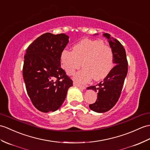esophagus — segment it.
I'll use <instances>...</instances> for the list:
<instances>
[{"label":"esophagus","instance_id":"obj_1","mask_svg":"<svg viewBox=\"0 0 150 150\" xmlns=\"http://www.w3.org/2000/svg\"><path fill=\"white\" fill-rule=\"evenodd\" d=\"M74 86H76V87H79V88L80 89H84L86 88V86L79 84V83H78L77 82H75V81L74 82Z\"/></svg>","mask_w":150,"mask_h":150}]
</instances>
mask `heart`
Wrapping results in <instances>:
<instances>
[{
  "label": "heart",
  "instance_id": "obj_1",
  "mask_svg": "<svg viewBox=\"0 0 150 150\" xmlns=\"http://www.w3.org/2000/svg\"><path fill=\"white\" fill-rule=\"evenodd\" d=\"M62 68L72 75L81 66L83 67L75 75L79 82H86L93 78L95 81L103 79L114 67V55L109 46L102 41L85 39L75 45L73 50L64 49L61 54Z\"/></svg>",
  "mask_w": 150,
  "mask_h": 150
}]
</instances>
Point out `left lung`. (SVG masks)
<instances>
[{
    "instance_id": "8db88e82",
    "label": "left lung",
    "mask_w": 150,
    "mask_h": 150,
    "mask_svg": "<svg viewBox=\"0 0 150 150\" xmlns=\"http://www.w3.org/2000/svg\"><path fill=\"white\" fill-rule=\"evenodd\" d=\"M108 40L114 55V63L116 64L108 75L96 86L88 87L98 92L96 102L90 104L89 108L96 112H105L116 105L122 91L125 79L128 72V61L126 52L123 45L109 34L104 33Z\"/></svg>"
}]
</instances>
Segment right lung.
<instances>
[{
    "label": "right lung",
    "instance_id": "right-lung-1",
    "mask_svg": "<svg viewBox=\"0 0 150 150\" xmlns=\"http://www.w3.org/2000/svg\"><path fill=\"white\" fill-rule=\"evenodd\" d=\"M61 33H45L31 43L24 56L23 76L34 106L43 112L59 109L72 80L61 67V54L69 42Z\"/></svg>",
    "mask_w": 150,
    "mask_h": 150
}]
</instances>
